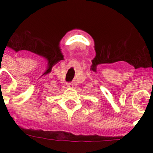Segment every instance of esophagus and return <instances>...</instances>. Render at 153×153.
Instances as JSON below:
<instances>
[{"label": "esophagus", "instance_id": "34e87169", "mask_svg": "<svg viewBox=\"0 0 153 153\" xmlns=\"http://www.w3.org/2000/svg\"><path fill=\"white\" fill-rule=\"evenodd\" d=\"M67 88H70V89L74 88V84H73V83H67Z\"/></svg>", "mask_w": 153, "mask_h": 153}]
</instances>
